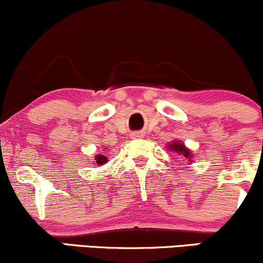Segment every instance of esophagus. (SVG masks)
Here are the masks:
<instances>
[{
  "mask_svg": "<svg viewBox=\"0 0 263 263\" xmlns=\"http://www.w3.org/2000/svg\"><path fill=\"white\" fill-rule=\"evenodd\" d=\"M131 137L132 138H140V137H142V134L141 132H134V134H131Z\"/></svg>",
  "mask_w": 263,
  "mask_h": 263,
  "instance_id": "esophagus-1",
  "label": "esophagus"
}]
</instances>
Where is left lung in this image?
<instances>
[{"label": "left lung", "instance_id": "obj_1", "mask_svg": "<svg viewBox=\"0 0 263 263\" xmlns=\"http://www.w3.org/2000/svg\"><path fill=\"white\" fill-rule=\"evenodd\" d=\"M166 148H167V151L175 152V153H178L180 157L186 158V159H189V162H192V157H194V154H192V152L190 151L187 147H186L183 142L179 141V140L172 141L170 143H167Z\"/></svg>", "mask_w": 263, "mask_h": 263}]
</instances>
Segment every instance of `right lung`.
Wrapping results in <instances>:
<instances>
[{"mask_svg": "<svg viewBox=\"0 0 263 263\" xmlns=\"http://www.w3.org/2000/svg\"><path fill=\"white\" fill-rule=\"evenodd\" d=\"M106 162H107V158L100 153V154H97L96 163H93V164H97V165H104Z\"/></svg>", "mask_w": 263, "mask_h": 263, "instance_id": "1", "label": "right lung"}]
</instances>
